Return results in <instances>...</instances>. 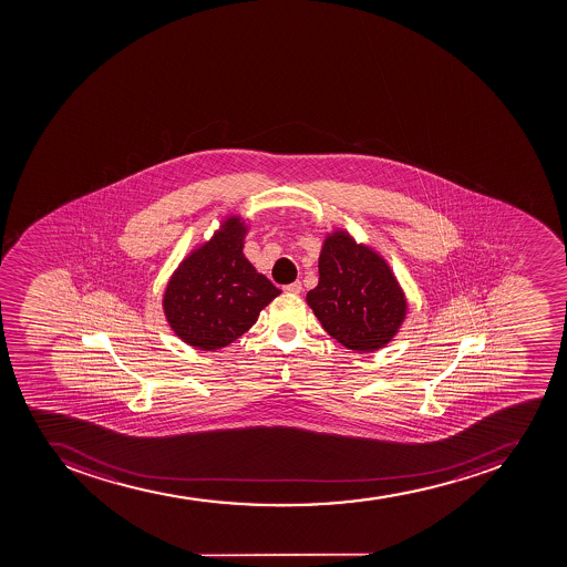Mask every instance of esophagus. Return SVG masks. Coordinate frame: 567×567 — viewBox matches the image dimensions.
<instances>
[{"label":"esophagus","instance_id":"obj_1","mask_svg":"<svg viewBox=\"0 0 567 567\" xmlns=\"http://www.w3.org/2000/svg\"><path fill=\"white\" fill-rule=\"evenodd\" d=\"M282 290H285V293H290V296H297V293H301L302 290L301 281H296L291 282V285H286L285 288H282Z\"/></svg>","mask_w":567,"mask_h":567}]
</instances>
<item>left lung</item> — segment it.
<instances>
[{
	"mask_svg": "<svg viewBox=\"0 0 567 567\" xmlns=\"http://www.w3.org/2000/svg\"><path fill=\"white\" fill-rule=\"evenodd\" d=\"M306 302L337 342L357 353L381 350L406 319L408 301L386 259L350 231L324 237L319 285Z\"/></svg>",
	"mask_w": 567,
	"mask_h": 567,
	"instance_id": "obj_1",
	"label": "left lung"
}]
</instances>
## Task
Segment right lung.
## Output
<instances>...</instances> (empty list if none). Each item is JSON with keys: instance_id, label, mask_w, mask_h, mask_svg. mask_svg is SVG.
<instances>
[{"instance_id": "right-lung-1", "label": "right lung", "mask_w": 567, "mask_h": 567, "mask_svg": "<svg viewBox=\"0 0 567 567\" xmlns=\"http://www.w3.org/2000/svg\"><path fill=\"white\" fill-rule=\"evenodd\" d=\"M248 228L241 216H226L166 282V321L188 347L203 351L228 347L281 293L243 254Z\"/></svg>"}]
</instances>
